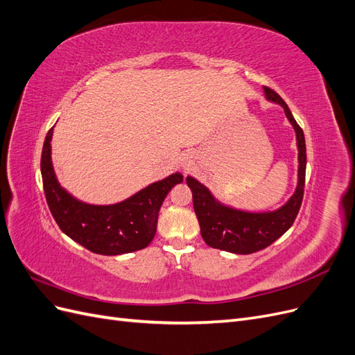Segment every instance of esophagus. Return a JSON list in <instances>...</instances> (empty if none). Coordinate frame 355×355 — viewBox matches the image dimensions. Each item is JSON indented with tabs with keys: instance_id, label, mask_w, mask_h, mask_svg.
Listing matches in <instances>:
<instances>
[{
	"instance_id": "esophagus-1",
	"label": "esophagus",
	"mask_w": 355,
	"mask_h": 355,
	"mask_svg": "<svg viewBox=\"0 0 355 355\" xmlns=\"http://www.w3.org/2000/svg\"><path fill=\"white\" fill-rule=\"evenodd\" d=\"M191 166H192V161H191L189 158H187V159H185V163H184V168H185V170H189V167H191Z\"/></svg>"
}]
</instances>
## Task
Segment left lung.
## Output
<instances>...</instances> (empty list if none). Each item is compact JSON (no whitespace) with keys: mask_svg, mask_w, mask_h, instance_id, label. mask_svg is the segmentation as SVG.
I'll return each instance as SVG.
<instances>
[{"mask_svg":"<svg viewBox=\"0 0 355 355\" xmlns=\"http://www.w3.org/2000/svg\"><path fill=\"white\" fill-rule=\"evenodd\" d=\"M268 101L280 103L288 121L296 132L299 149V182L295 194L282 209L266 213H247L222 206L213 198L209 189L201 185L194 178H187V184L192 191V202L200 223L201 237L213 249L237 254H250L259 252L272 244L277 239L292 227L300 204L304 200L305 170H306V148L302 128L290 112L280 94L263 85Z\"/></svg>","mask_w":355,"mask_h":355,"instance_id":"1","label":"left lung"}]
</instances>
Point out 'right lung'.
Wrapping results in <instances>:
<instances>
[{
    "mask_svg": "<svg viewBox=\"0 0 355 355\" xmlns=\"http://www.w3.org/2000/svg\"><path fill=\"white\" fill-rule=\"evenodd\" d=\"M51 135L53 127L42 146L41 175L59 228L93 253L114 256L145 249L155 235L161 204L171 188L184 182L182 175H171L114 206H92L75 200L58 184L51 166Z\"/></svg>",
    "mask_w": 355,
    "mask_h": 355,
    "instance_id": "obj_1",
    "label": "right lung"
}]
</instances>
